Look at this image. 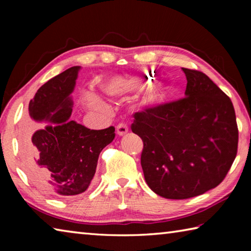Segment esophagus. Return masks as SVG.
<instances>
[{
  "mask_svg": "<svg viewBox=\"0 0 251 251\" xmlns=\"http://www.w3.org/2000/svg\"><path fill=\"white\" fill-rule=\"evenodd\" d=\"M116 130H117L118 136H124L125 134L128 133V126L125 124H120V125H117Z\"/></svg>",
  "mask_w": 251,
  "mask_h": 251,
  "instance_id": "1",
  "label": "esophagus"
}]
</instances>
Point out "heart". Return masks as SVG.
<instances>
[{
  "label": "heart",
  "instance_id": "obj_1",
  "mask_svg": "<svg viewBox=\"0 0 251 251\" xmlns=\"http://www.w3.org/2000/svg\"><path fill=\"white\" fill-rule=\"evenodd\" d=\"M148 82V76H123V75H106L100 78V86L101 91L106 93L107 95H121L127 92H131L136 90V88L141 87L143 83ZM163 94L158 90V88H151L150 91H147L143 96L142 104L143 105H154L161 100ZM93 104L95 106L101 105V101L94 97L92 100Z\"/></svg>",
  "mask_w": 251,
  "mask_h": 251
}]
</instances>
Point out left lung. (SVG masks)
<instances>
[{"mask_svg": "<svg viewBox=\"0 0 251 251\" xmlns=\"http://www.w3.org/2000/svg\"><path fill=\"white\" fill-rule=\"evenodd\" d=\"M185 97L134 114L141 164L152 192L167 199L199 196L217 187L237 155L238 127L229 97L202 72L182 69Z\"/></svg>", "mask_w": 251, "mask_h": 251, "instance_id": "1", "label": "left lung"}]
</instances>
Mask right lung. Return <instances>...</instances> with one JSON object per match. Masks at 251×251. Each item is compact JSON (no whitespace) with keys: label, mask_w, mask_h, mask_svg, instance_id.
<instances>
[{"label":"right lung","mask_w":251,"mask_h":251,"mask_svg":"<svg viewBox=\"0 0 251 251\" xmlns=\"http://www.w3.org/2000/svg\"><path fill=\"white\" fill-rule=\"evenodd\" d=\"M79 66H73L39 88L28 104L32 134L23 138L24 168L43 192L61 198L84 193L95 175L103 148L113 142L115 127L90 129L71 121ZM40 121H50L45 126Z\"/></svg>","instance_id":"right-lung-1"}]
</instances>
